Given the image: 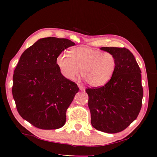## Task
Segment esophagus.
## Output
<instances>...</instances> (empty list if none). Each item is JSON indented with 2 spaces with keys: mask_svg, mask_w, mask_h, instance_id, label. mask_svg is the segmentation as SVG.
Instances as JSON below:
<instances>
[{
  "mask_svg": "<svg viewBox=\"0 0 157 157\" xmlns=\"http://www.w3.org/2000/svg\"><path fill=\"white\" fill-rule=\"evenodd\" d=\"M78 87H79V89L81 90V91H84L85 88H84V86H83V85H82V84H78Z\"/></svg>",
  "mask_w": 157,
  "mask_h": 157,
  "instance_id": "1",
  "label": "esophagus"
}]
</instances>
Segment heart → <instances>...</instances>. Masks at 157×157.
<instances>
[{"instance_id":"obj_1","label":"heart","mask_w":157,"mask_h":157,"mask_svg":"<svg viewBox=\"0 0 157 157\" xmlns=\"http://www.w3.org/2000/svg\"><path fill=\"white\" fill-rule=\"evenodd\" d=\"M57 64L62 75L74 80L81 73L89 85L100 87L112 78L117 68L116 57L111 52H102L91 48L78 47L70 50L69 55H59Z\"/></svg>"}]
</instances>
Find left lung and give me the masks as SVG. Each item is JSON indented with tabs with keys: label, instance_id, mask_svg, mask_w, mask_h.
I'll return each mask as SVG.
<instances>
[{
	"label": "left lung",
	"instance_id": "1",
	"mask_svg": "<svg viewBox=\"0 0 157 157\" xmlns=\"http://www.w3.org/2000/svg\"><path fill=\"white\" fill-rule=\"evenodd\" d=\"M100 50L116 57L117 68L108 83L86 90L91 123L97 130L114 134L126 129L140 112L143 96L141 71L125 48L102 47Z\"/></svg>",
	"mask_w": 157,
	"mask_h": 157
}]
</instances>
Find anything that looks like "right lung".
Masks as SVG:
<instances>
[{
  "label": "right lung",
  "instance_id": "1",
  "mask_svg": "<svg viewBox=\"0 0 157 157\" xmlns=\"http://www.w3.org/2000/svg\"><path fill=\"white\" fill-rule=\"evenodd\" d=\"M67 39H39L20 57L13 75L12 95L20 116L41 129H57L64 125L66 112L79 88L64 78L57 58L68 47Z\"/></svg>",
  "mask_w": 157,
  "mask_h": 157
}]
</instances>
